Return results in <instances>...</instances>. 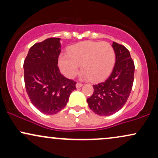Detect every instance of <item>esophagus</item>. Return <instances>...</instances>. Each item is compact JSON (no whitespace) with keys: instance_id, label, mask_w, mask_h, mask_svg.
I'll list each match as a JSON object with an SVG mask.
<instances>
[{"instance_id":"34e87169","label":"esophagus","mask_w":158,"mask_h":158,"mask_svg":"<svg viewBox=\"0 0 158 158\" xmlns=\"http://www.w3.org/2000/svg\"><path fill=\"white\" fill-rule=\"evenodd\" d=\"M81 86H82V84H81V83H80V82H77V85H76V87H77V88H81Z\"/></svg>"}]
</instances>
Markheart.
Listing matches in <instances>:
<instances>
[{
	"mask_svg": "<svg viewBox=\"0 0 158 158\" xmlns=\"http://www.w3.org/2000/svg\"><path fill=\"white\" fill-rule=\"evenodd\" d=\"M68 55L60 56L59 66L69 79L76 77L81 65V71L89 80H103L111 73L115 63V52L107 42H81L69 49Z\"/></svg>",
	"mask_w": 158,
	"mask_h": 158,
	"instance_id": "1",
	"label": "heart"
}]
</instances>
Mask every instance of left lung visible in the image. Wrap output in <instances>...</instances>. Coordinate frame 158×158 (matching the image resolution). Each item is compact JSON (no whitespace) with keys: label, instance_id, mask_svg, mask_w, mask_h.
Here are the masks:
<instances>
[{"label":"left lung","instance_id":"left-lung-1","mask_svg":"<svg viewBox=\"0 0 158 158\" xmlns=\"http://www.w3.org/2000/svg\"><path fill=\"white\" fill-rule=\"evenodd\" d=\"M116 61L110 77L94 85L93 95L87 99L88 106L95 114L109 116L124 106L131 94L135 74V64L130 52L123 45L112 44Z\"/></svg>","mask_w":158,"mask_h":158}]
</instances>
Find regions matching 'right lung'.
I'll return each instance as SVG.
<instances>
[{"mask_svg":"<svg viewBox=\"0 0 158 158\" xmlns=\"http://www.w3.org/2000/svg\"><path fill=\"white\" fill-rule=\"evenodd\" d=\"M59 38H50L30 48L23 63L24 82L32 104L44 114H55L66 106L77 82L65 78L58 67Z\"/></svg>","mask_w":158,"mask_h":158,"instance_id":"1","label":"right lung"}]
</instances>
